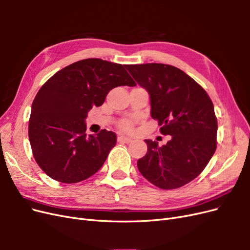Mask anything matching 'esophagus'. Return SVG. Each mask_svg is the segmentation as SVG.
<instances>
[{
	"instance_id": "obj_1",
	"label": "esophagus",
	"mask_w": 250,
	"mask_h": 250,
	"mask_svg": "<svg viewBox=\"0 0 250 250\" xmlns=\"http://www.w3.org/2000/svg\"><path fill=\"white\" fill-rule=\"evenodd\" d=\"M118 142L119 143H125V144H129L132 142V140L130 138H127V137H122V135H120L118 138Z\"/></svg>"
}]
</instances>
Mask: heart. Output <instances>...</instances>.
<instances>
[{
	"label": "heart",
	"instance_id": "b5f03b06",
	"mask_svg": "<svg viewBox=\"0 0 250 250\" xmlns=\"http://www.w3.org/2000/svg\"><path fill=\"white\" fill-rule=\"evenodd\" d=\"M121 127L123 128L124 130H130L131 128H132V124H131V122L130 121H128V120H126V121H124V122L122 123V125H121Z\"/></svg>",
	"mask_w": 250,
	"mask_h": 250
}]
</instances>
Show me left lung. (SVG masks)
<instances>
[{
  "instance_id": "left-lung-1",
  "label": "left lung",
  "mask_w": 250,
  "mask_h": 250,
  "mask_svg": "<svg viewBox=\"0 0 250 250\" xmlns=\"http://www.w3.org/2000/svg\"><path fill=\"white\" fill-rule=\"evenodd\" d=\"M133 79L150 97V115L161 132L171 135L162 147L145 140L146 155L138 161L142 175L172 190L190 183L207 167L217 147V119L210 98L184 71L164 63L128 64Z\"/></svg>"
}]
</instances>
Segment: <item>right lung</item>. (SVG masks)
Masks as SVG:
<instances>
[{"instance_id":"1","label":"right lung","mask_w":250,"mask_h":250,"mask_svg":"<svg viewBox=\"0 0 250 250\" xmlns=\"http://www.w3.org/2000/svg\"><path fill=\"white\" fill-rule=\"evenodd\" d=\"M134 86L124 65L99 58L63 67L35 96L29 120L33 156L51 178L76 184L99 170L115 147L117 135L106 129L85 133L88 110L101 106L109 90Z\"/></svg>"}]
</instances>
